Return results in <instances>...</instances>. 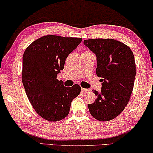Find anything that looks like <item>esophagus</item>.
<instances>
[{
    "instance_id": "1",
    "label": "esophagus",
    "mask_w": 153,
    "mask_h": 153,
    "mask_svg": "<svg viewBox=\"0 0 153 153\" xmlns=\"http://www.w3.org/2000/svg\"><path fill=\"white\" fill-rule=\"evenodd\" d=\"M82 91L83 92H88V91H91V89H85V88H82Z\"/></svg>"
}]
</instances>
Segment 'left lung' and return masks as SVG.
I'll return each instance as SVG.
<instances>
[{"label": "left lung", "instance_id": "8db88e82", "mask_svg": "<svg viewBox=\"0 0 153 153\" xmlns=\"http://www.w3.org/2000/svg\"><path fill=\"white\" fill-rule=\"evenodd\" d=\"M84 44L96 55V75L101 77L100 92L88 108L92 117L108 121L118 117L128 105L134 87L136 65L130 48L113 39H90Z\"/></svg>", "mask_w": 153, "mask_h": 153}]
</instances>
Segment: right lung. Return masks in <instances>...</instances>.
<instances>
[{"mask_svg": "<svg viewBox=\"0 0 153 153\" xmlns=\"http://www.w3.org/2000/svg\"><path fill=\"white\" fill-rule=\"evenodd\" d=\"M82 38L46 35L25 49L23 56L22 82L34 110L51 122L68 114L72 100L79 95L78 85L66 87L57 79L66 57L82 42Z\"/></svg>", "mask_w": 153, "mask_h": 153, "instance_id": "add662e5", "label": "right lung"}]
</instances>
